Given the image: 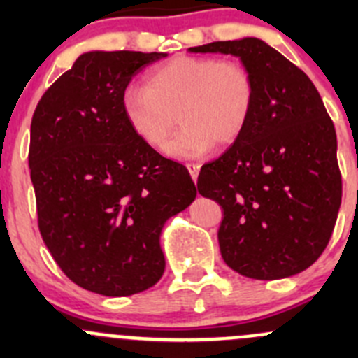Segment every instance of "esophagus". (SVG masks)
<instances>
[{"mask_svg": "<svg viewBox=\"0 0 358 358\" xmlns=\"http://www.w3.org/2000/svg\"><path fill=\"white\" fill-rule=\"evenodd\" d=\"M187 168H189L190 176H192V180H194V182H196L197 175H199L201 164H199V162H187Z\"/></svg>", "mask_w": 358, "mask_h": 358, "instance_id": "34e87169", "label": "esophagus"}]
</instances>
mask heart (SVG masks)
Returning a JSON list of instances; mask_svg holds the SVG:
<instances>
[{"mask_svg": "<svg viewBox=\"0 0 358 358\" xmlns=\"http://www.w3.org/2000/svg\"><path fill=\"white\" fill-rule=\"evenodd\" d=\"M256 102L251 71L237 60L175 57L152 67L143 85L122 93V112L133 131L161 149L176 122H183L166 150L175 157H197L229 147L246 129Z\"/></svg>", "mask_w": 358, "mask_h": 358, "instance_id": "b5f03b06", "label": "heart"}]
</instances>
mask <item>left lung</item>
Masks as SVG:
<instances>
[{"label":"left lung","mask_w":358,"mask_h":358,"mask_svg":"<svg viewBox=\"0 0 358 358\" xmlns=\"http://www.w3.org/2000/svg\"><path fill=\"white\" fill-rule=\"evenodd\" d=\"M190 52L239 57L256 83L244 133L197 178L201 196L222 206L223 259L259 280L303 272L326 249L341 204L333 119L308 76L259 39Z\"/></svg>","instance_id":"obj_1"}]
</instances>
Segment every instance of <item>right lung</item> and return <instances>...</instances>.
Returning <instances> with one entry per match:
<instances>
[{"instance_id": "1", "label": "right lung", "mask_w": 358, "mask_h": 358, "mask_svg": "<svg viewBox=\"0 0 358 358\" xmlns=\"http://www.w3.org/2000/svg\"><path fill=\"white\" fill-rule=\"evenodd\" d=\"M162 57L83 53L32 115L39 232L72 282L103 296L136 294L161 279L162 225L197 194L185 166L147 145L122 112L133 76Z\"/></svg>"}]
</instances>
